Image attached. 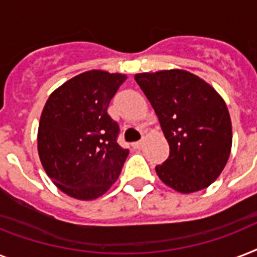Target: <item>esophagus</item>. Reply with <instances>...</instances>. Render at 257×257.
Instances as JSON below:
<instances>
[{"mask_svg": "<svg viewBox=\"0 0 257 257\" xmlns=\"http://www.w3.org/2000/svg\"><path fill=\"white\" fill-rule=\"evenodd\" d=\"M143 144H144L143 141H136V143H133L132 147L135 149H139V148H141V147H143Z\"/></svg>", "mask_w": 257, "mask_h": 257, "instance_id": "obj_1", "label": "esophagus"}]
</instances>
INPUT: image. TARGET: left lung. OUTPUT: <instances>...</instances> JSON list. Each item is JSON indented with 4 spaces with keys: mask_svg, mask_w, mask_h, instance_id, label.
I'll list each match as a JSON object with an SVG mask.
<instances>
[{
    "mask_svg": "<svg viewBox=\"0 0 257 257\" xmlns=\"http://www.w3.org/2000/svg\"><path fill=\"white\" fill-rule=\"evenodd\" d=\"M135 80L169 144V157L156 167L157 176L185 195L209 187L227 165L232 148L231 117L223 97L183 69L137 73Z\"/></svg>",
    "mask_w": 257,
    "mask_h": 257,
    "instance_id": "8db88e82",
    "label": "left lung"
}]
</instances>
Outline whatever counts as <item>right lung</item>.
I'll list each match as a JSON object with an SVG mask.
<instances>
[{
	"label": "right lung",
	"mask_w": 257,
	"mask_h": 257,
	"mask_svg": "<svg viewBox=\"0 0 257 257\" xmlns=\"http://www.w3.org/2000/svg\"><path fill=\"white\" fill-rule=\"evenodd\" d=\"M125 80L88 70L58 86L42 109L38 156L54 185L73 199H97L120 176L129 151L117 144L118 125L106 110Z\"/></svg>",
	"instance_id": "obj_1"
}]
</instances>
